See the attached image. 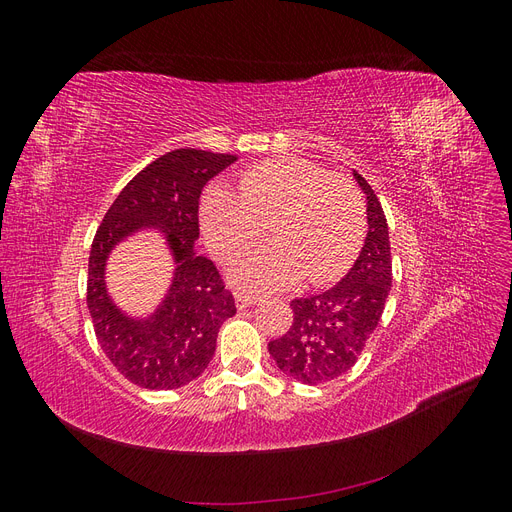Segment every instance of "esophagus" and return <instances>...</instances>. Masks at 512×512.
<instances>
[{"instance_id":"34e87169","label":"esophagus","mask_w":512,"mask_h":512,"mask_svg":"<svg viewBox=\"0 0 512 512\" xmlns=\"http://www.w3.org/2000/svg\"><path fill=\"white\" fill-rule=\"evenodd\" d=\"M260 299L256 297V294H250V292H237L235 294V303H237V309H247L256 305Z\"/></svg>"}]
</instances>
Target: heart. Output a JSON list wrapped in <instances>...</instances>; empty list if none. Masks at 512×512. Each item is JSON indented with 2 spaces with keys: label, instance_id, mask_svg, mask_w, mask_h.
<instances>
[{
  "label": "heart",
  "instance_id": "b5f03b06",
  "mask_svg": "<svg viewBox=\"0 0 512 512\" xmlns=\"http://www.w3.org/2000/svg\"><path fill=\"white\" fill-rule=\"evenodd\" d=\"M207 245L224 260L243 254L271 224L275 241L232 267L239 286L277 290L322 284L348 269L365 232V207L352 181L303 158L269 160L239 179V192L211 188L200 203Z\"/></svg>",
  "mask_w": 512,
  "mask_h": 512
}]
</instances>
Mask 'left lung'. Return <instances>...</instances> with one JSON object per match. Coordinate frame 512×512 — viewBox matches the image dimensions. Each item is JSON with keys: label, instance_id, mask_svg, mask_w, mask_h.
I'll use <instances>...</instances> for the list:
<instances>
[{"label": "left lung", "instance_id": "8db88e82", "mask_svg": "<svg viewBox=\"0 0 512 512\" xmlns=\"http://www.w3.org/2000/svg\"><path fill=\"white\" fill-rule=\"evenodd\" d=\"M365 194L367 237L350 271L329 290L294 299V320L269 354L286 376L324 384L344 376L376 331L393 282L389 226L371 185L352 170Z\"/></svg>", "mask_w": 512, "mask_h": 512}]
</instances>
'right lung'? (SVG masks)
Returning <instances> with one entry per match:
<instances>
[{
	"mask_svg": "<svg viewBox=\"0 0 512 512\" xmlns=\"http://www.w3.org/2000/svg\"><path fill=\"white\" fill-rule=\"evenodd\" d=\"M237 162L228 153L175 149L145 166L119 192L91 243L87 307L98 344L121 376L149 391L196 380L209 365L222 322L237 314L213 262L196 252L200 192ZM158 231L176 269L147 315L121 310L105 286V265L121 242Z\"/></svg>",
	"mask_w": 512,
	"mask_h": 512,
	"instance_id": "add662e5",
	"label": "right lung"
}]
</instances>
